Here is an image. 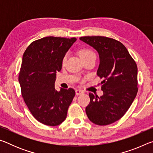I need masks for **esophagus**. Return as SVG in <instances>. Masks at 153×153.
<instances>
[{
	"instance_id": "esophagus-1",
	"label": "esophagus",
	"mask_w": 153,
	"mask_h": 153,
	"mask_svg": "<svg viewBox=\"0 0 153 153\" xmlns=\"http://www.w3.org/2000/svg\"><path fill=\"white\" fill-rule=\"evenodd\" d=\"M84 93V91L82 90H76V95H79V94H82Z\"/></svg>"
}]
</instances>
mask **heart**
Instances as JSON below:
<instances>
[{
	"label": "heart",
	"instance_id": "b5f03b06",
	"mask_svg": "<svg viewBox=\"0 0 153 153\" xmlns=\"http://www.w3.org/2000/svg\"><path fill=\"white\" fill-rule=\"evenodd\" d=\"M79 53L80 56H81V58L82 59H84L86 57H88L89 56H91L92 55H95L94 52H93L92 50H90V49L87 48H82L81 50L79 51ZM67 55H65L63 56V59H62V63L64 64L67 61Z\"/></svg>",
	"mask_w": 153,
	"mask_h": 153
}]
</instances>
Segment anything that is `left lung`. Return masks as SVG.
Here are the masks:
<instances>
[{"instance_id": "1", "label": "left lung", "mask_w": 153, "mask_h": 153, "mask_svg": "<svg viewBox=\"0 0 153 153\" xmlns=\"http://www.w3.org/2000/svg\"><path fill=\"white\" fill-rule=\"evenodd\" d=\"M79 39L97 51L100 65L97 76L103 79V95L89 93L86 108L89 120L107 126L120 120L132 104L138 92V67L126 46L120 41L105 36H84Z\"/></svg>"}]
</instances>
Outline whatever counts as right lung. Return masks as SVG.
<instances>
[{
    "mask_svg": "<svg viewBox=\"0 0 153 153\" xmlns=\"http://www.w3.org/2000/svg\"><path fill=\"white\" fill-rule=\"evenodd\" d=\"M76 38L48 37L35 40L23 55L18 80L22 97L36 120L56 126L65 120L76 92L73 88H55L56 72Z\"/></svg>",
    "mask_w": 153,
    "mask_h": 153,
    "instance_id": "right-lung-1",
    "label": "right lung"
}]
</instances>
